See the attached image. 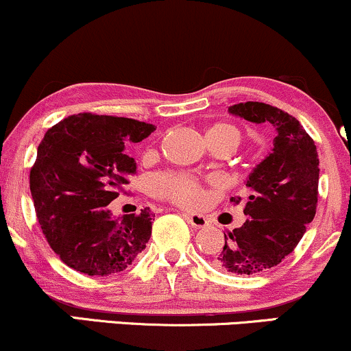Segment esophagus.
<instances>
[{
  "label": "esophagus",
  "mask_w": 351,
  "mask_h": 351,
  "mask_svg": "<svg viewBox=\"0 0 351 351\" xmlns=\"http://www.w3.org/2000/svg\"><path fill=\"white\" fill-rule=\"evenodd\" d=\"M184 219H186L188 223L196 229L208 226V219L203 215H191V213H184Z\"/></svg>",
  "instance_id": "obj_1"
}]
</instances>
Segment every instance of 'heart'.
<instances>
[{
  "label": "heart",
  "mask_w": 351,
  "mask_h": 351,
  "mask_svg": "<svg viewBox=\"0 0 351 351\" xmlns=\"http://www.w3.org/2000/svg\"><path fill=\"white\" fill-rule=\"evenodd\" d=\"M208 140L211 145H221L228 150H236L244 140V134L236 123L219 122L208 128ZM152 189L160 198L181 204L195 206L203 199V188L199 180L189 173L167 171L152 180Z\"/></svg>",
  "instance_id": "heart-1"
}]
</instances>
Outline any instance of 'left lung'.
<instances>
[{"mask_svg":"<svg viewBox=\"0 0 351 351\" xmlns=\"http://www.w3.org/2000/svg\"><path fill=\"white\" fill-rule=\"evenodd\" d=\"M254 123H271L277 135L274 148L249 175V199L241 228L224 234L226 243L216 264L224 271L252 276L282 263L307 231L317 211L318 153L312 136L295 117L263 102L229 107ZM232 204L241 196H232Z\"/></svg>","mask_w":351,"mask_h":351,"instance_id":"obj_1","label":"left lung"}]
</instances>
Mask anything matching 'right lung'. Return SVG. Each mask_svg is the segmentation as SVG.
<instances>
[{
  "instance_id": "right-lung-1",
  "label": "right lung",
  "mask_w": 351,
  "mask_h": 351,
  "mask_svg": "<svg viewBox=\"0 0 351 351\" xmlns=\"http://www.w3.org/2000/svg\"><path fill=\"white\" fill-rule=\"evenodd\" d=\"M153 130L147 122L84 112L46 132L29 188L43 234L66 265L87 276H112L147 247L150 209L114 219L107 204L136 173L125 150Z\"/></svg>"
}]
</instances>
